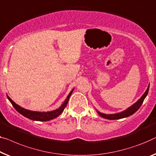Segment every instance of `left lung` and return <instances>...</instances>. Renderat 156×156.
Instances as JSON below:
<instances>
[{"mask_svg": "<svg viewBox=\"0 0 156 156\" xmlns=\"http://www.w3.org/2000/svg\"><path fill=\"white\" fill-rule=\"evenodd\" d=\"M149 85H148L146 92L144 93V94L141 97V98L139 99L137 101L135 102L134 104H132L131 106H129V108L125 109V111H121V112L120 113H114V114H105V113L99 112V111H97L96 109L97 113H98L101 117L106 118V119H108V120L121 119V118H126V117H128V116L132 115V114H134V113H135L139 108H140V106H141V104H142L144 100V99L146 98V97L147 96L148 90H149Z\"/></svg>", "mask_w": 156, "mask_h": 156, "instance_id": "8db88e82", "label": "left lung"}]
</instances>
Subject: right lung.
I'll list each match as a JSON object with an SVG mask.
<instances>
[{"label":"right lung","instance_id":"right-lung-1","mask_svg":"<svg viewBox=\"0 0 156 156\" xmlns=\"http://www.w3.org/2000/svg\"><path fill=\"white\" fill-rule=\"evenodd\" d=\"M73 90L74 89L72 90L70 92L68 96H67L66 99H65V101H64V103L62 104L60 107L55 109L54 111H47V112H45V111H44V112H41V111H34L28 110V109L24 108L21 107L20 106H19L15 101L12 100L8 95H7V97H8L9 101H10V103L12 104L14 108H15L20 114L24 115V117L29 118L30 120H36V121H48V120H52L54 119V118H57V116H59L62 112H63L65 107H66L67 104H68L69 97H70L71 95Z\"/></svg>","mask_w":156,"mask_h":156}]
</instances>
